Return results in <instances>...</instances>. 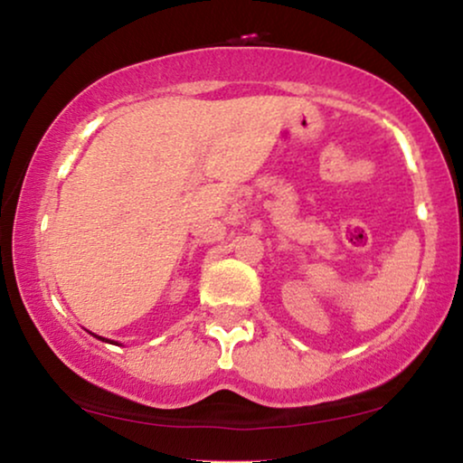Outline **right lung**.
Wrapping results in <instances>:
<instances>
[{"instance_id":"1","label":"right lung","mask_w":463,"mask_h":463,"mask_svg":"<svg viewBox=\"0 0 463 463\" xmlns=\"http://www.w3.org/2000/svg\"><path fill=\"white\" fill-rule=\"evenodd\" d=\"M90 335H92V332H90ZM92 336H97V335H92ZM97 338H101V341H106V343H116V341H109V338H103V336H97ZM116 345H118V343H116Z\"/></svg>"}]
</instances>
